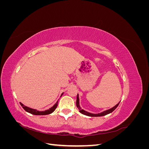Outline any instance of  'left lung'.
Instances as JSON below:
<instances>
[{
	"label": "left lung",
	"instance_id": "1",
	"mask_svg": "<svg viewBox=\"0 0 149 149\" xmlns=\"http://www.w3.org/2000/svg\"><path fill=\"white\" fill-rule=\"evenodd\" d=\"M119 102L118 104H116L114 107H112L111 109H108V110L104 111L102 112H101V113H99V114H92V113H89V112H87V111H86L82 109L80 107V106H79V100L78 94V95H77V97H76V106H77V107L78 108L79 111L81 114H84V115H86V116H90V117H100V116H103L107 115V114H109V113H111V112H113V111L116 109L117 107L118 106Z\"/></svg>",
	"mask_w": 149,
	"mask_h": 149
}]
</instances>
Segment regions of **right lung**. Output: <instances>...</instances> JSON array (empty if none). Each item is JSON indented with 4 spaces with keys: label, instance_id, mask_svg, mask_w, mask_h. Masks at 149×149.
<instances>
[{
    "label": "right lung",
    "instance_id": "1",
    "mask_svg": "<svg viewBox=\"0 0 149 149\" xmlns=\"http://www.w3.org/2000/svg\"><path fill=\"white\" fill-rule=\"evenodd\" d=\"M63 93L61 94V96L63 95ZM20 105L22 106V107L24 108V109L25 111H26L27 112H29V113H30L31 114L40 115H40H47V114H49L52 113V112L56 109V108L58 106V101L55 104V105H54L53 107H52L51 108H49V109L46 110L45 111H37V109H31V108H30L27 106H25L21 102H20Z\"/></svg>",
    "mask_w": 149,
    "mask_h": 149
}]
</instances>
